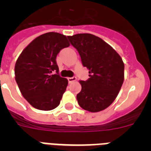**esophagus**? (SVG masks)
I'll return each mask as SVG.
<instances>
[{"mask_svg": "<svg viewBox=\"0 0 151 151\" xmlns=\"http://www.w3.org/2000/svg\"><path fill=\"white\" fill-rule=\"evenodd\" d=\"M67 79L69 83H73V82L76 81V77H69V78H68Z\"/></svg>", "mask_w": 151, "mask_h": 151, "instance_id": "obj_1", "label": "esophagus"}]
</instances>
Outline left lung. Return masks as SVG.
Wrapping results in <instances>:
<instances>
[{"mask_svg": "<svg viewBox=\"0 0 151 151\" xmlns=\"http://www.w3.org/2000/svg\"><path fill=\"white\" fill-rule=\"evenodd\" d=\"M88 69L87 81H79L82 90L77 101L82 109L97 113L115 101L124 81V63L119 54L104 40L88 33L68 36Z\"/></svg>", "mask_w": 151, "mask_h": 151, "instance_id": "left-lung-1", "label": "left lung"}]
</instances>
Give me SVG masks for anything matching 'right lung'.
Returning <instances> with one entry per match:
<instances>
[{
	"mask_svg": "<svg viewBox=\"0 0 151 151\" xmlns=\"http://www.w3.org/2000/svg\"><path fill=\"white\" fill-rule=\"evenodd\" d=\"M70 45L66 35L47 32L35 38L19 56L15 79L21 94L33 107L51 110L59 106L68 80L59 76L56 57ZM53 71L56 74L51 75Z\"/></svg>",
	"mask_w": 151,
	"mask_h": 151,
	"instance_id": "obj_1",
	"label": "right lung"
}]
</instances>
